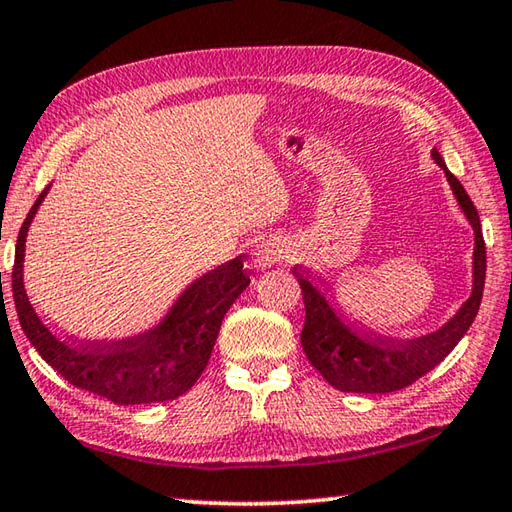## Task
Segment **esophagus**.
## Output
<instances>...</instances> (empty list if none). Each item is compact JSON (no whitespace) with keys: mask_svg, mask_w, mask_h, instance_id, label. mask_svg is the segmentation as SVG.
Listing matches in <instances>:
<instances>
[{"mask_svg":"<svg viewBox=\"0 0 512 512\" xmlns=\"http://www.w3.org/2000/svg\"><path fill=\"white\" fill-rule=\"evenodd\" d=\"M291 255V248L284 239H264L259 241V244L253 248V253H250V264L259 271H264V268H271L275 264H282L287 262Z\"/></svg>","mask_w":512,"mask_h":512,"instance_id":"34e87169","label":"esophagus"}]
</instances>
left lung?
Here are the masks:
<instances>
[{
    "instance_id": "1",
    "label": "left lung",
    "mask_w": 512,
    "mask_h": 512,
    "mask_svg": "<svg viewBox=\"0 0 512 512\" xmlns=\"http://www.w3.org/2000/svg\"><path fill=\"white\" fill-rule=\"evenodd\" d=\"M431 160L443 169L449 189L458 207L465 214L474 232L472 253V291L456 314L433 332L411 341H384L361 334L336 314L332 302L307 275L293 268L298 277L302 300H305V327L300 343L307 359L329 386L343 393H393L402 391L415 379L427 375L443 361L456 343L463 339L472 320L479 314L485 284V246L481 235V221L470 196L458 183V178L447 169V164L436 149H431Z\"/></svg>"
}]
</instances>
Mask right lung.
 <instances>
[{
    "mask_svg": "<svg viewBox=\"0 0 512 512\" xmlns=\"http://www.w3.org/2000/svg\"><path fill=\"white\" fill-rule=\"evenodd\" d=\"M49 189L51 185L33 203L15 246L13 298L33 348L69 384L119 406L167 402L187 393L212 357L223 316L250 284L244 259L239 255L198 275L173 300L167 314L140 334L108 343L65 341L42 323L24 289L27 235Z\"/></svg>",
    "mask_w": 512,
    "mask_h": 512,
    "instance_id": "right-lung-1",
    "label": "right lung"
}]
</instances>
